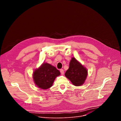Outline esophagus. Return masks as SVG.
<instances>
[{"mask_svg":"<svg viewBox=\"0 0 121 121\" xmlns=\"http://www.w3.org/2000/svg\"><path fill=\"white\" fill-rule=\"evenodd\" d=\"M60 73H61V74H62V75H63L64 74V70L63 69H60Z\"/></svg>","mask_w":121,"mask_h":121,"instance_id":"1","label":"esophagus"}]
</instances>
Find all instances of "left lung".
<instances>
[{
	"label": "left lung",
	"instance_id": "obj_1",
	"mask_svg": "<svg viewBox=\"0 0 121 121\" xmlns=\"http://www.w3.org/2000/svg\"><path fill=\"white\" fill-rule=\"evenodd\" d=\"M88 75V71L79 62L73 57L70 61L69 67L65 73V76L73 85L79 86L84 83Z\"/></svg>",
	"mask_w": 121,
	"mask_h": 121
}]
</instances>
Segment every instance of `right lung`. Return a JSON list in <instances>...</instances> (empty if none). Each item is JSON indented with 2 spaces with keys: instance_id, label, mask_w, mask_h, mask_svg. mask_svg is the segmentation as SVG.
Returning <instances> with one entry per match:
<instances>
[{
  "instance_id": "add662e5",
  "label": "right lung",
  "mask_w": 121,
  "mask_h": 121,
  "mask_svg": "<svg viewBox=\"0 0 121 121\" xmlns=\"http://www.w3.org/2000/svg\"><path fill=\"white\" fill-rule=\"evenodd\" d=\"M60 75V71L55 66L44 63L34 71L33 78L37 87L46 90L52 86L56 78Z\"/></svg>"
}]
</instances>
